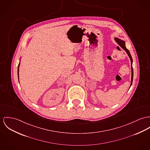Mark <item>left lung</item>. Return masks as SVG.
Wrapping results in <instances>:
<instances>
[{
	"instance_id": "1",
	"label": "left lung",
	"mask_w": 150,
	"mask_h": 150,
	"mask_svg": "<svg viewBox=\"0 0 150 150\" xmlns=\"http://www.w3.org/2000/svg\"><path fill=\"white\" fill-rule=\"evenodd\" d=\"M114 39H115L116 42L127 52V54H128L129 58L130 59V60H131V85H130V87H131V85H132V81H133V75H134L133 69H132V62H133V61H132V58L131 57V54H130L129 51H128V50L127 49V48H126V47L125 46V42L124 40H122V39H120L117 38H115ZM130 87H129V88H130Z\"/></svg>"
}]
</instances>
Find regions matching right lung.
Wrapping results in <instances>:
<instances>
[{
  "instance_id": "right-lung-1",
  "label": "right lung",
  "mask_w": 150,
  "mask_h": 150,
  "mask_svg": "<svg viewBox=\"0 0 150 150\" xmlns=\"http://www.w3.org/2000/svg\"><path fill=\"white\" fill-rule=\"evenodd\" d=\"M19 66H20V63H19L18 67V79H19Z\"/></svg>"
}]
</instances>
